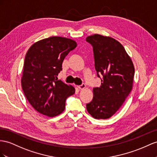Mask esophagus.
Segmentation results:
<instances>
[{"instance_id": "esophagus-1", "label": "esophagus", "mask_w": 157, "mask_h": 157, "mask_svg": "<svg viewBox=\"0 0 157 157\" xmlns=\"http://www.w3.org/2000/svg\"><path fill=\"white\" fill-rule=\"evenodd\" d=\"M86 87V85L85 84H82V85H80V86H78V88L79 90H83V89H84V88Z\"/></svg>"}]
</instances>
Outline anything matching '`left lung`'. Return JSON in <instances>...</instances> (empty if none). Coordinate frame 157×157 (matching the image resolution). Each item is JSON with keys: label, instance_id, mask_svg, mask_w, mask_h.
Listing matches in <instances>:
<instances>
[{"label": "left lung", "instance_id": "1", "mask_svg": "<svg viewBox=\"0 0 157 157\" xmlns=\"http://www.w3.org/2000/svg\"><path fill=\"white\" fill-rule=\"evenodd\" d=\"M86 41L93 47L98 77L102 75L101 86L94 88V98L86 104L87 110L95 119H109L132 90L133 63L121 44L114 38L94 34L87 37Z\"/></svg>", "mask_w": 157, "mask_h": 157}]
</instances>
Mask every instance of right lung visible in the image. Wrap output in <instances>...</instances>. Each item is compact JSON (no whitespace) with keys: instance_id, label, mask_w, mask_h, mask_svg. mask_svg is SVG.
<instances>
[{"instance_id":"right-lung-1","label":"right lung","mask_w":157,"mask_h":157,"mask_svg":"<svg viewBox=\"0 0 157 157\" xmlns=\"http://www.w3.org/2000/svg\"><path fill=\"white\" fill-rule=\"evenodd\" d=\"M76 46L73 40L52 36L34 43L28 50L21 85L27 100L39 113L51 117L59 115L66 99L75 93L73 86L57 76L64 58Z\"/></svg>"}]
</instances>
